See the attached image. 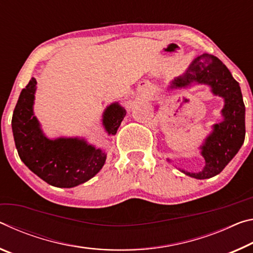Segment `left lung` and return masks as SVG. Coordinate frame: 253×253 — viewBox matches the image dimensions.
<instances>
[{
    "instance_id": "obj_1",
    "label": "left lung",
    "mask_w": 253,
    "mask_h": 253,
    "mask_svg": "<svg viewBox=\"0 0 253 253\" xmlns=\"http://www.w3.org/2000/svg\"><path fill=\"white\" fill-rule=\"evenodd\" d=\"M200 83L212 87L215 95L222 96L224 121L215 124L214 131L202 147L205 167L200 172L181 170L187 176L206 179L220 173L238 154L246 136V106L239 83L232 77L226 66L211 53H203L193 61L183 77L172 82L171 88L184 87L190 83Z\"/></svg>"
}]
</instances>
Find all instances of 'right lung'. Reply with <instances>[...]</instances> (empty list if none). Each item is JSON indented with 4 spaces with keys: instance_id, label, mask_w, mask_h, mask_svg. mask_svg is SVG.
I'll return each mask as SVG.
<instances>
[{
    "instance_id": "1",
    "label": "right lung",
    "mask_w": 253,
    "mask_h": 253,
    "mask_svg": "<svg viewBox=\"0 0 253 253\" xmlns=\"http://www.w3.org/2000/svg\"><path fill=\"white\" fill-rule=\"evenodd\" d=\"M36 78L22 89L12 117V131L19 157L31 171L49 185L70 188L94 177L104 166L106 155L78 139L49 140L42 134L33 117ZM126 111L118 103L110 105L103 115V124L115 134Z\"/></svg>"
}]
</instances>
